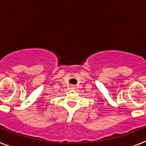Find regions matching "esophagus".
<instances>
[{"mask_svg": "<svg viewBox=\"0 0 146 146\" xmlns=\"http://www.w3.org/2000/svg\"><path fill=\"white\" fill-rule=\"evenodd\" d=\"M71 88H72V89H74V86H71Z\"/></svg>", "mask_w": 146, "mask_h": 146, "instance_id": "esophagus-1", "label": "esophagus"}]
</instances>
